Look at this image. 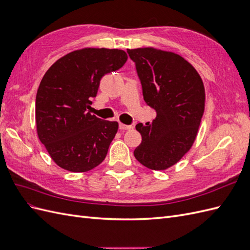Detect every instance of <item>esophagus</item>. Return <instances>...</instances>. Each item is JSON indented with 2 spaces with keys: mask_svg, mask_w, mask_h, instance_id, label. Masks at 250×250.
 Segmentation results:
<instances>
[{
  "mask_svg": "<svg viewBox=\"0 0 250 250\" xmlns=\"http://www.w3.org/2000/svg\"><path fill=\"white\" fill-rule=\"evenodd\" d=\"M119 128H120L121 130H127V129H130L131 126H130V125H125V124L120 123V124H119Z\"/></svg>",
  "mask_w": 250,
  "mask_h": 250,
  "instance_id": "obj_1",
  "label": "esophagus"
}]
</instances>
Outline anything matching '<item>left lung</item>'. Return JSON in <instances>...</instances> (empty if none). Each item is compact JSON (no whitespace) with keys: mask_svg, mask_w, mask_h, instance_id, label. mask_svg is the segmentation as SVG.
Listing matches in <instances>:
<instances>
[{"mask_svg":"<svg viewBox=\"0 0 250 250\" xmlns=\"http://www.w3.org/2000/svg\"><path fill=\"white\" fill-rule=\"evenodd\" d=\"M135 63L143 97L156 117L135 128L142 143L134 150L137 160L152 170L176 164L197 135L204 111L203 82L192 64L172 52L153 48L127 50Z\"/></svg>","mask_w":250,"mask_h":250,"instance_id":"1","label":"left lung"}]
</instances>
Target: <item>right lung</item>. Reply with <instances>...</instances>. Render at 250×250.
<instances>
[{
    "label": "right lung",
    "mask_w": 250,
    "mask_h": 250,
    "mask_svg": "<svg viewBox=\"0 0 250 250\" xmlns=\"http://www.w3.org/2000/svg\"><path fill=\"white\" fill-rule=\"evenodd\" d=\"M126 60L123 50L85 48L58 59L44 74L35 99L37 134L59 167L86 172L104 161L119 125L87 109L101 78Z\"/></svg>",
    "instance_id": "obj_1"
}]
</instances>
